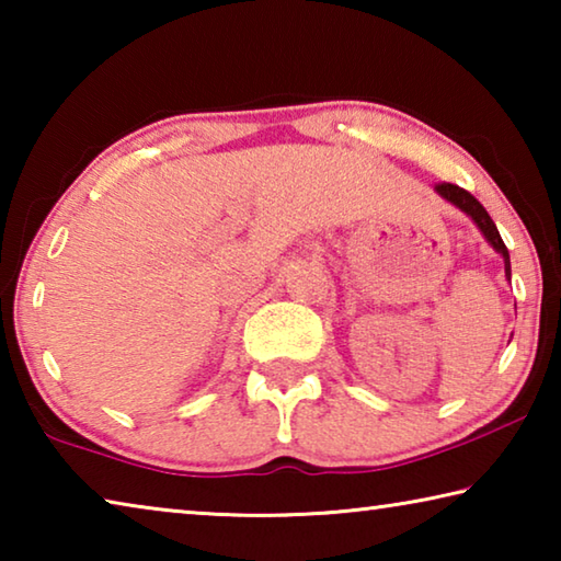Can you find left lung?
<instances>
[{"label":"left lung","mask_w":561,"mask_h":561,"mask_svg":"<svg viewBox=\"0 0 561 561\" xmlns=\"http://www.w3.org/2000/svg\"><path fill=\"white\" fill-rule=\"evenodd\" d=\"M435 193H438L445 203H450L453 207H458L460 213H465V215L470 217V220L474 222V227H478V230H480V234L485 237V242L500 254L502 262H505V277L510 279L512 277L510 252H507V247H505V242H502V237L497 232V225L492 222V217L488 215L485 207H482L478 201H474V197L468 193V190H462V187L453 185V183L435 185Z\"/></svg>","instance_id":"left-lung-1"}]
</instances>
